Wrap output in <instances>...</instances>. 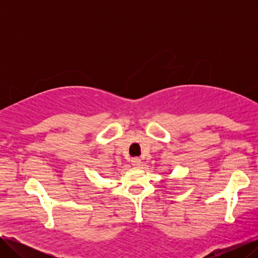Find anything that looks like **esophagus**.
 <instances>
[{
  "label": "esophagus",
  "mask_w": 258,
  "mask_h": 258,
  "mask_svg": "<svg viewBox=\"0 0 258 258\" xmlns=\"http://www.w3.org/2000/svg\"><path fill=\"white\" fill-rule=\"evenodd\" d=\"M131 163H132V165H134L135 167H139L140 165H141V159H140L139 157H135V158H132Z\"/></svg>",
  "instance_id": "1"
}]
</instances>
